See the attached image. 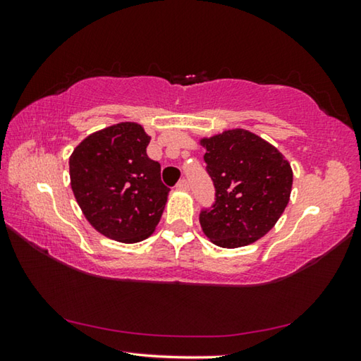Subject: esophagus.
Wrapping results in <instances>:
<instances>
[{
  "label": "esophagus",
  "mask_w": 361,
  "mask_h": 361,
  "mask_svg": "<svg viewBox=\"0 0 361 361\" xmlns=\"http://www.w3.org/2000/svg\"><path fill=\"white\" fill-rule=\"evenodd\" d=\"M176 189H178V191H188L189 183L185 178H183V180L178 181V185H176Z\"/></svg>",
  "instance_id": "obj_1"
}]
</instances>
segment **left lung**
I'll return each instance as SVG.
<instances>
[{"label":"left lung","instance_id":"obj_1","mask_svg":"<svg viewBox=\"0 0 361 361\" xmlns=\"http://www.w3.org/2000/svg\"><path fill=\"white\" fill-rule=\"evenodd\" d=\"M207 172L216 188L212 210L199 221L221 248L250 245L271 231L290 202L293 170L282 152L256 133L228 129L202 137Z\"/></svg>","mask_w":361,"mask_h":361}]
</instances>
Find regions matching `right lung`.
Wrapping results in <instances>:
<instances>
[{
    "label": "right lung",
    "instance_id": "obj_1",
    "mask_svg": "<svg viewBox=\"0 0 361 361\" xmlns=\"http://www.w3.org/2000/svg\"><path fill=\"white\" fill-rule=\"evenodd\" d=\"M151 137L138 122H118L85 137L70 156V185L82 215L102 235L122 243L154 232L170 189L146 154Z\"/></svg>",
    "mask_w": 361,
    "mask_h": 361
}]
</instances>
